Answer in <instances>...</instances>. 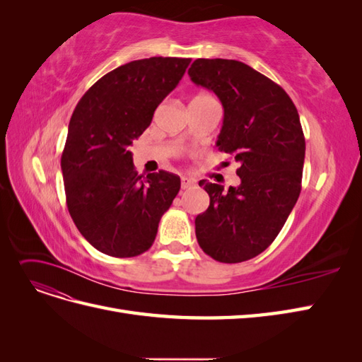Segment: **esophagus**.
Segmentation results:
<instances>
[{"instance_id":"esophagus-1","label":"esophagus","mask_w":362,"mask_h":362,"mask_svg":"<svg viewBox=\"0 0 362 362\" xmlns=\"http://www.w3.org/2000/svg\"><path fill=\"white\" fill-rule=\"evenodd\" d=\"M193 185H194V181L192 178H187V177L181 178V189L182 190H187V189L193 187Z\"/></svg>"}]
</instances>
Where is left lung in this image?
Returning <instances> with one entry per match:
<instances>
[{
    "mask_svg": "<svg viewBox=\"0 0 362 362\" xmlns=\"http://www.w3.org/2000/svg\"><path fill=\"white\" fill-rule=\"evenodd\" d=\"M189 75L213 90L223 105L216 146L240 164L238 187L199 181L210 206L194 218L206 255L233 264L266 250L300 194L305 137L298 108L287 92L247 64L198 59Z\"/></svg>",
    "mask_w": 362,
    "mask_h": 362,
    "instance_id": "8db88e82",
    "label": "left lung"
}]
</instances>
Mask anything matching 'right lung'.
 <instances>
[{
	"mask_svg": "<svg viewBox=\"0 0 362 362\" xmlns=\"http://www.w3.org/2000/svg\"><path fill=\"white\" fill-rule=\"evenodd\" d=\"M190 62L151 57L122 64L98 80L72 113L62 154L68 210L81 235L105 255L146 252L180 192L178 175H139L129 146Z\"/></svg>",
	"mask_w": 362,
	"mask_h": 362,
	"instance_id": "obj_1",
	"label": "right lung"
}]
</instances>
